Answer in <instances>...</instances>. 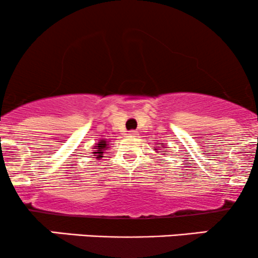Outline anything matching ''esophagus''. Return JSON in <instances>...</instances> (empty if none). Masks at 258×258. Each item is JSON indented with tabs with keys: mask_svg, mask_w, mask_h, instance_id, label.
I'll use <instances>...</instances> for the list:
<instances>
[{
	"mask_svg": "<svg viewBox=\"0 0 258 258\" xmlns=\"http://www.w3.org/2000/svg\"><path fill=\"white\" fill-rule=\"evenodd\" d=\"M128 135L131 136V137H138V132L135 131V130H132V131H130Z\"/></svg>",
	"mask_w": 258,
	"mask_h": 258,
	"instance_id": "34e87169",
	"label": "esophagus"
}]
</instances>
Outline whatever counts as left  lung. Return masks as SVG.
<instances>
[{"instance_id":"left-lung-1","label":"left lung","mask_w":258,"mask_h":258,"mask_svg":"<svg viewBox=\"0 0 258 258\" xmlns=\"http://www.w3.org/2000/svg\"><path fill=\"white\" fill-rule=\"evenodd\" d=\"M155 151H158V149H155Z\"/></svg>"}]
</instances>
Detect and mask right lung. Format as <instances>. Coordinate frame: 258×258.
I'll list each match as a JSON object with an SVG mask.
<instances>
[{"instance_id":"add662e5","label":"right lung","mask_w":258,"mask_h":258,"mask_svg":"<svg viewBox=\"0 0 258 258\" xmlns=\"http://www.w3.org/2000/svg\"><path fill=\"white\" fill-rule=\"evenodd\" d=\"M107 146H109V142H107L106 140H100L98 142L97 146H93V149H94L93 154H94V157L97 158V159L103 158V154H104V152L107 149Z\"/></svg>"}]
</instances>
